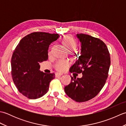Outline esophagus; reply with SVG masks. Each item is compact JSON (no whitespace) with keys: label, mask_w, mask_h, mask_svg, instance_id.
<instances>
[{"label":"esophagus","mask_w":126,"mask_h":126,"mask_svg":"<svg viewBox=\"0 0 126 126\" xmlns=\"http://www.w3.org/2000/svg\"><path fill=\"white\" fill-rule=\"evenodd\" d=\"M63 75V74L60 73H56L55 74V76L56 77H58V76H62Z\"/></svg>","instance_id":"obj_1"}]
</instances>
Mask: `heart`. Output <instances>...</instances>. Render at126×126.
I'll list each match as a JSON object with an SVG mask.
<instances>
[{
    "label": "heart",
    "mask_w": 126,
    "mask_h": 126,
    "mask_svg": "<svg viewBox=\"0 0 126 126\" xmlns=\"http://www.w3.org/2000/svg\"><path fill=\"white\" fill-rule=\"evenodd\" d=\"M62 43L64 45L66 49L69 51L75 49L77 46L76 41L73 37L70 35H67L63 37L62 39ZM69 64V63L68 61L60 60L55 64V67L56 70L59 71H64L66 70Z\"/></svg>",
    "instance_id": "heart-1"
}]
</instances>
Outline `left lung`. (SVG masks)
Here are the masks:
<instances>
[{"instance_id": "8db88e82", "label": "left lung", "mask_w": 126, "mask_h": 126, "mask_svg": "<svg viewBox=\"0 0 126 126\" xmlns=\"http://www.w3.org/2000/svg\"><path fill=\"white\" fill-rule=\"evenodd\" d=\"M76 36L81 43V52L70 71L83 76L77 79L71 76L70 83L64 91L73 100L82 102L95 97L102 89L108 77L110 57L106 45L100 39L83 33Z\"/></svg>"}]
</instances>
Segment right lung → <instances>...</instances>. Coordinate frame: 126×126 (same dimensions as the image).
Instances as JSON below:
<instances>
[{"label":"right lung","mask_w":126,"mask_h":126,"mask_svg":"<svg viewBox=\"0 0 126 126\" xmlns=\"http://www.w3.org/2000/svg\"><path fill=\"white\" fill-rule=\"evenodd\" d=\"M58 34L42 32H33L20 40L11 58L13 82L20 93L30 99L42 97L49 90L55 74L39 70V63L47 60L48 49Z\"/></svg>","instance_id":"1"}]
</instances>
